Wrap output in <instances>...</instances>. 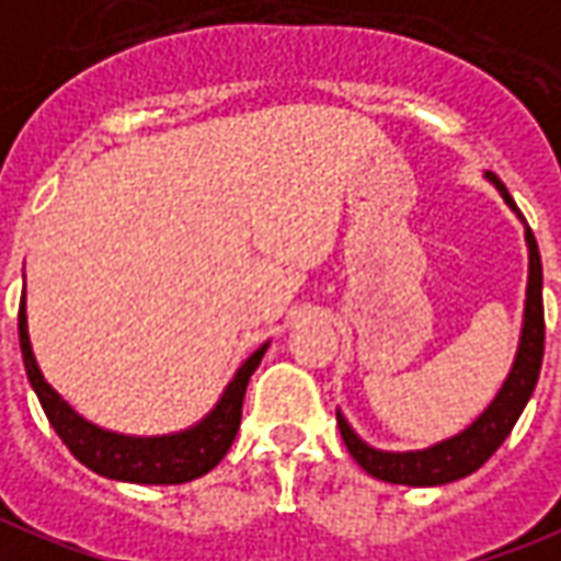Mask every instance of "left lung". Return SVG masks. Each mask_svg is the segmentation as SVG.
I'll list each match as a JSON object with an SVG mask.
<instances>
[{
	"label": "left lung",
	"mask_w": 561,
	"mask_h": 561,
	"mask_svg": "<svg viewBox=\"0 0 561 561\" xmlns=\"http://www.w3.org/2000/svg\"><path fill=\"white\" fill-rule=\"evenodd\" d=\"M490 182L499 187V194L505 196V203L511 208L514 199L505 191V185L499 182L496 175L488 173ZM520 215V211H517ZM523 218V215H520ZM526 241H529V286H526V313H523V337L514 367H511L505 386L496 394V400L490 403L484 415L466 427L460 436L445 439V443L433 445L427 451H376L370 445H365L350 424L343 421L337 412V427L350 454L355 457V463L365 469L367 476L388 481V484H410V488H436V484H448L457 478H466L476 472L478 466H484L493 457L499 445L505 443V436L511 427L520 419L523 407L529 403L541 374L543 358V298H541V253H538V241H535L533 230L526 227Z\"/></svg>",
	"instance_id": "obj_1"
}]
</instances>
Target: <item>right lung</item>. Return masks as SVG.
Returning <instances> with one entry per match:
<instances>
[{"label":"right lung","mask_w":561,"mask_h":561,"mask_svg":"<svg viewBox=\"0 0 561 561\" xmlns=\"http://www.w3.org/2000/svg\"><path fill=\"white\" fill-rule=\"evenodd\" d=\"M20 353L26 365L28 382L38 394L41 407L50 419L53 431L59 433V439L68 445V451L89 466L92 472L116 481H130V484H185L194 478L206 476L224 460V454L230 451L232 439L239 433L241 424V403L248 391V379L260 367L265 355V346L239 367V374L232 379L220 403L211 410L208 419H203L196 427L175 436H154V439H134V436H118V433L101 431L95 424L80 419L77 412L53 391L44 376H41L35 355L28 346L26 331V310L20 305Z\"/></svg>","instance_id":"right-lung-1"}]
</instances>
